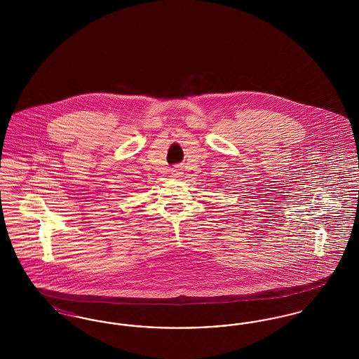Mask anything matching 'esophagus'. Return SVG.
Wrapping results in <instances>:
<instances>
[{"label": "esophagus", "mask_w": 359, "mask_h": 359, "mask_svg": "<svg viewBox=\"0 0 359 359\" xmlns=\"http://www.w3.org/2000/svg\"><path fill=\"white\" fill-rule=\"evenodd\" d=\"M172 175H173L175 177H177V176L180 175V172L177 171V170H173V171H172Z\"/></svg>", "instance_id": "esophagus-1"}]
</instances>
